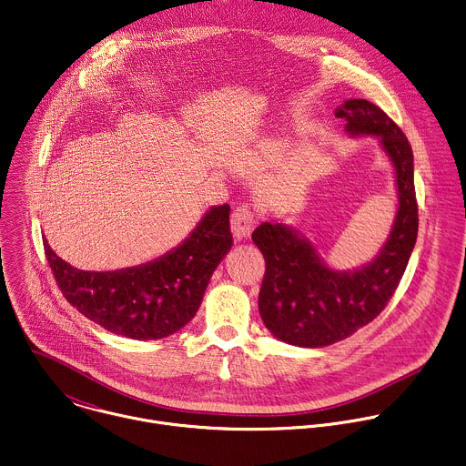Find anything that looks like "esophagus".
<instances>
[{
    "mask_svg": "<svg viewBox=\"0 0 466 466\" xmlns=\"http://www.w3.org/2000/svg\"><path fill=\"white\" fill-rule=\"evenodd\" d=\"M254 225H256V218H254V212L250 210V207L247 205H241L238 207L232 216H230V228H232V234L238 241L241 239H247L252 230H254Z\"/></svg>",
    "mask_w": 466,
    "mask_h": 466,
    "instance_id": "34e87169",
    "label": "esophagus"
}]
</instances>
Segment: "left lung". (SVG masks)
<instances>
[{
  "mask_svg": "<svg viewBox=\"0 0 466 466\" xmlns=\"http://www.w3.org/2000/svg\"><path fill=\"white\" fill-rule=\"evenodd\" d=\"M352 136H378L396 168L400 208L374 261L352 272L325 265L309 239L281 223H261L252 241L265 258L259 314L265 327L296 347H327L376 319L394 296L418 239L414 154L403 130L374 103L347 99L336 108Z\"/></svg>",
  "mask_w": 466,
  "mask_h": 466,
  "instance_id": "1",
  "label": "left lung"
}]
</instances>
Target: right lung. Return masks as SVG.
<instances>
[{
    "instance_id": "obj_1",
    "label": "right lung",
    "mask_w": 466,
    "mask_h": 466,
    "mask_svg": "<svg viewBox=\"0 0 466 466\" xmlns=\"http://www.w3.org/2000/svg\"><path fill=\"white\" fill-rule=\"evenodd\" d=\"M230 207H212L174 250L147 265L86 272L63 261L43 239L65 299L90 321L130 339H161L198 312L210 276L232 247Z\"/></svg>"
}]
</instances>
